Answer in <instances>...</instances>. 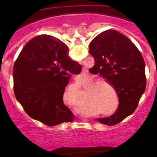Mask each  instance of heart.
<instances>
[{"label": "heart", "instance_id": "heart-1", "mask_svg": "<svg viewBox=\"0 0 157 157\" xmlns=\"http://www.w3.org/2000/svg\"><path fill=\"white\" fill-rule=\"evenodd\" d=\"M96 80V79H93V80H91V82H93ZM105 84L106 85V86H105ZM107 85L115 92L114 89L109 82H106L105 80L98 81L90 88L91 90L88 91L87 95H86V98L84 100V103L86 105L90 106V107H97L100 110H102V111H111L113 109V105H114L115 101L113 94L110 91ZM71 86L75 90L80 89L79 82L77 81ZM116 97L117 103H119L117 96Z\"/></svg>", "mask_w": 157, "mask_h": 157}]
</instances>
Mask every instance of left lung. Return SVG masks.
I'll return each instance as SVG.
<instances>
[{"mask_svg":"<svg viewBox=\"0 0 157 157\" xmlns=\"http://www.w3.org/2000/svg\"><path fill=\"white\" fill-rule=\"evenodd\" d=\"M89 53L95 61L93 73L114 88L120 101L115 113L97 120L116 125L134 112L145 92V61L131 40L116 30H106L95 37L89 44Z\"/></svg>","mask_w":157,"mask_h":157,"instance_id":"8db88e82","label":"left lung"}]
</instances>
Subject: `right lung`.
<instances>
[{
  "mask_svg": "<svg viewBox=\"0 0 157 157\" xmlns=\"http://www.w3.org/2000/svg\"><path fill=\"white\" fill-rule=\"evenodd\" d=\"M68 52L59 39L38 35L25 45L14 65L16 99L30 117L48 126L74 120L63 98L71 75H79L82 66Z\"/></svg>",
  "mask_w": 157,
  "mask_h": 157,
  "instance_id": "right-lung-1",
  "label": "right lung"
}]
</instances>
